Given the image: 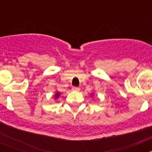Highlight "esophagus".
I'll list each match as a JSON object with an SVG mask.
<instances>
[{
  "instance_id": "esophagus-1",
  "label": "esophagus",
  "mask_w": 152,
  "mask_h": 152,
  "mask_svg": "<svg viewBox=\"0 0 152 152\" xmlns=\"http://www.w3.org/2000/svg\"><path fill=\"white\" fill-rule=\"evenodd\" d=\"M72 90H76V91H79V90H80V88L78 87H72Z\"/></svg>"
}]
</instances>
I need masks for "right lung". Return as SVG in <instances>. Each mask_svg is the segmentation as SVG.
<instances>
[{
    "label": "right lung",
    "mask_w": 152,
    "mask_h": 152,
    "mask_svg": "<svg viewBox=\"0 0 152 152\" xmlns=\"http://www.w3.org/2000/svg\"><path fill=\"white\" fill-rule=\"evenodd\" d=\"M59 96V94H58V93H56V98H57Z\"/></svg>",
    "instance_id": "obj_1"
}]
</instances>
